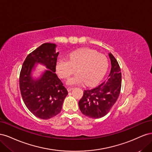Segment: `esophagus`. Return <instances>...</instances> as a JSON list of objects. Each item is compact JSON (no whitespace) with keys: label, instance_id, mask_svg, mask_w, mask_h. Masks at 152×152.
<instances>
[{"label":"esophagus","instance_id":"1","mask_svg":"<svg viewBox=\"0 0 152 152\" xmlns=\"http://www.w3.org/2000/svg\"><path fill=\"white\" fill-rule=\"evenodd\" d=\"M73 87H68V88H67V89H68V92H70L71 91H72V90H73Z\"/></svg>","mask_w":152,"mask_h":152}]
</instances>
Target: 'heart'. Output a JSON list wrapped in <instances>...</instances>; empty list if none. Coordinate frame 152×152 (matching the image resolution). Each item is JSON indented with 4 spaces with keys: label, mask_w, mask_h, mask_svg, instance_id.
Masks as SVG:
<instances>
[{
    "label": "heart",
    "mask_w": 152,
    "mask_h": 152,
    "mask_svg": "<svg viewBox=\"0 0 152 152\" xmlns=\"http://www.w3.org/2000/svg\"><path fill=\"white\" fill-rule=\"evenodd\" d=\"M108 65V59L104 55L93 49H82L72 53L69 59H59L56 63V70L62 79H68L77 69L78 72L67 81L70 86L84 82L87 84H93L104 75Z\"/></svg>",
    "instance_id": "heart-1"
}]
</instances>
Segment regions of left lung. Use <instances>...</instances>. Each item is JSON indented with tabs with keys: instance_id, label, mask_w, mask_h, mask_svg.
I'll return each mask as SVG.
<instances>
[{
	"instance_id": "left-lung-1",
	"label": "left lung",
	"mask_w": 152,
	"mask_h": 152,
	"mask_svg": "<svg viewBox=\"0 0 152 152\" xmlns=\"http://www.w3.org/2000/svg\"><path fill=\"white\" fill-rule=\"evenodd\" d=\"M111 71L102 84L93 89L84 91L79 102L81 112L86 116L99 118L106 115L115 103L121 93L122 74L117 59L109 53Z\"/></svg>"
}]
</instances>
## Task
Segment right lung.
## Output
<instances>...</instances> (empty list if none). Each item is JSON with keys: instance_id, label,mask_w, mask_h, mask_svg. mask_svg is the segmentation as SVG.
I'll use <instances>...</instances> for the list:
<instances>
[{"instance_id": "obj_1", "label": "right lung", "mask_w": 152, "mask_h": 152, "mask_svg": "<svg viewBox=\"0 0 152 152\" xmlns=\"http://www.w3.org/2000/svg\"><path fill=\"white\" fill-rule=\"evenodd\" d=\"M56 45L44 43L30 53L23 64L20 75V89L23 100L30 112L41 119H49L61 112L68 91L56 72ZM36 63L48 69L39 78L34 79L31 72Z\"/></svg>"}]
</instances>
